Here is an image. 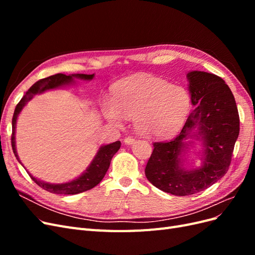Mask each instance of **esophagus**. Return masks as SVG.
I'll list each match as a JSON object with an SVG mask.
<instances>
[{
	"mask_svg": "<svg viewBox=\"0 0 255 255\" xmlns=\"http://www.w3.org/2000/svg\"><path fill=\"white\" fill-rule=\"evenodd\" d=\"M134 141H135V139L132 136H128V137L125 138V143L126 144H132Z\"/></svg>",
	"mask_w": 255,
	"mask_h": 255,
	"instance_id": "esophagus-1",
	"label": "esophagus"
}]
</instances>
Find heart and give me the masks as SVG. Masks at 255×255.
<instances>
[{
    "instance_id": "heart-1",
    "label": "heart",
    "mask_w": 255,
    "mask_h": 255,
    "mask_svg": "<svg viewBox=\"0 0 255 255\" xmlns=\"http://www.w3.org/2000/svg\"><path fill=\"white\" fill-rule=\"evenodd\" d=\"M189 107L190 97L184 87L139 74L117 84L113 100L103 103V113L116 127L122 126L123 118H134L138 133L159 138L182 128Z\"/></svg>"
}]
</instances>
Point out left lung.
<instances>
[{"instance_id":"1","label":"left lung","mask_w":255,"mask_h":255,"mask_svg":"<svg viewBox=\"0 0 255 255\" xmlns=\"http://www.w3.org/2000/svg\"><path fill=\"white\" fill-rule=\"evenodd\" d=\"M187 80L195 109L175 138L153 143L144 169L151 184L174 196L194 195L220 180L230 167L239 134L236 102L226 82L204 71H191ZM189 137H196L204 145L203 166L190 171L182 166Z\"/></svg>"}]
</instances>
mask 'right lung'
Returning a JSON list of instances; mask_svg holds the SVG:
<instances>
[{
	"label": "right lung",
	"instance_id": "add662e5",
	"mask_svg": "<svg viewBox=\"0 0 255 255\" xmlns=\"http://www.w3.org/2000/svg\"><path fill=\"white\" fill-rule=\"evenodd\" d=\"M95 74H70V75H66L63 73H57L49 76V78L42 79L40 81L36 82L32 87H30L26 94L23 96V98L20 100V102L17 104L16 110H14L13 113V117H12V134H11V146H12V151L14 153V156L17 157L19 160V163L22 165L21 160L19 159L18 153L16 150V140H14V134H16V123H17V118L22 111L23 107L25 106V104L32 100L35 95L38 94H42V92L47 91L49 89H54L57 88L59 86H64V85L68 84H72L74 83V79H81L84 81H90L94 79ZM121 142L118 140L116 142L102 145L101 148L99 149L98 153L96 154L95 158L92 159L90 165L86 170L80 175L78 179L72 180L70 182L63 183V184H50V183H45L40 180L36 179L32 174H30L28 171L27 173L29 174L30 179H32L38 186H40L44 190H47L49 192H52V194H57V195H76L80 194V192L89 190L91 188H94L95 186L103 180L104 175L106 174L107 170H109L110 165H111V160L113 156L115 155L117 151L120 149ZM23 166V165H22Z\"/></svg>",
	"mask_w": 255,
	"mask_h": 255
}]
</instances>
